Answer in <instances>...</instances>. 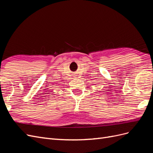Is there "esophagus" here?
<instances>
[{
	"label": "esophagus",
	"instance_id": "obj_1",
	"mask_svg": "<svg viewBox=\"0 0 153 153\" xmlns=\"http://www.w3.org/2000/svg\"><path fill=\"white\" fill-rule=\"evenodd\" d=\"M75 76H76V75H75Z\"/></svg>",
	"mask_w": 153,
	"mask_h": 153
}]
</instances>
